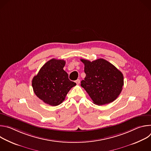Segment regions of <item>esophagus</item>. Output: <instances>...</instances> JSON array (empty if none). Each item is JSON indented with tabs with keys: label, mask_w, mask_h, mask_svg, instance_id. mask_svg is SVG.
<instances>
[{
	"label": "esophagus",
	"mask_w": 151,
	"mask_h": 151,
	"mask_svg": "<svg viewBox=\"0 0 151 151\" xmlns=\"http://www.w3.org/2000/svg\"><path fill=\"white\" fill-rule=\"evenodd\" d=\"M75 82L76 83V84H79V83H80V79H78L75 81Z\"/></svg>",
	"instance_id": "34e87169"
}]
</instances>
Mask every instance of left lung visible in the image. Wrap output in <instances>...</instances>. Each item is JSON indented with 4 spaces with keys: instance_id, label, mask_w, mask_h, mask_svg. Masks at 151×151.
<instances>
[{
    "instance_id": "left-lung-1",
    "label": "left lung",
    "mask_w": 151,
    "mask_h": 151,
    "mask_svg": "<svg viewBox=\"0 0 151 151\" xmlns=\"http://www.w3.org/2000/svg\"><path fill=\"white\" fill-rule=\"evenodd\" d=\"M84 64L86 76L81 87L87 92L93 103L100 106L114 101L120 94L124 76L112 64L99 58L93 61L81 59Z\"/></svg>"
}]
</instances>
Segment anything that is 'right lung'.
Segmentation results:
<instances>
[{"label":"right lung","mask_w":151,"mask_h":151,"mask_svg":"<svg viewBox=\"0 0 151 151\" xmlns=\"http://www.w3.org/2000/svg\"><path fill=\"white\" fill-rule=\"evenodd\" d=\"M66 61L52 58L47 61L32 79L36 96L46 104L55 106L61 104L75 82L69 80L63 70Z\"/></svg>","instance_id":"right-lung-1"}]
</instances>
